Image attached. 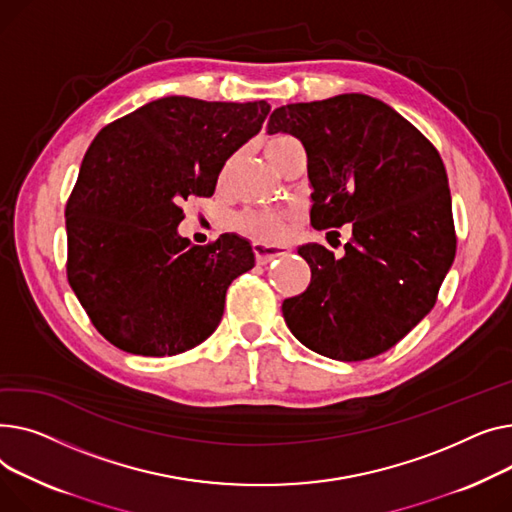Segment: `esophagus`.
Here are the masks:
<instances>
[{
  "label": "esophagus",
  "mask_w": 512,
  "mask_h": 512,
  "mask_svg": "<svg viewBox=\"0 0 512 512\" xmlns=\"http://www.w3.org/2000/svg\"><path fill=\"white\" fill-rule=\"evenodd\" d=\"M254 254H256V260H258L260 264H268L273 258L287 254V250H285L283 246H273V244L256 242V244H254Z\"/></svg>",
  "instance_id": "34e87169"
}]
</instances>
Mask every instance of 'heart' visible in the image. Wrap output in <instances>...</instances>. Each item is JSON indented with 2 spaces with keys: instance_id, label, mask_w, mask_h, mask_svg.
<instances>
[{
  "instance_id": "obj_1",
  "label": "heart",
  "mask_w": 512,
  "mask_h": 512,
  "mask_svg": "<svg viewBox=\"0 0 512 512\" xmlns=\"http://www.w3.org/2000/svg\"><path fill=\"white\" fill-rule=\"evenodd\" d=\"M287 140H291V138H287V136L273 138L268 144V150L281 146ZM229 169H231V163L225 167V175ZM235 227L242 233L260 237V239H279L285 233V221L273 213H244L235 219Z\"/></svg>"
}]
</instances>
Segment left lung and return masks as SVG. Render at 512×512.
I'll return each instance as SVG.
<instances>
[{
  "mask_svg": "<svg viewBox=\"0 0 512 512\" xmlns=\"http://www.w3.org/2000/svg\"><path fill=\"white\" fill-rule=\"evenodd\" d=\"M266 130L306 148L312 227L351 223L341 258L320 244L297 248L312 279L283 302L289 330L339 362L388 351L434 308L457 252L438 150L393 107L359 93L279 107Z\"/></svg>",
  "mask_w": 512,
  "mask_h": 512,
  "instance_id": "1",
  "label": "left lung"
}]
</instances>
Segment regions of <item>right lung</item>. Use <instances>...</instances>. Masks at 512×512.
I'll return each mask as SVG.
<instances>
[{
	"label": "right lung",
	"mask_w": 512,
	"mask_h": 512,
	"mask_svg": "<svg viewBox=\"0 0 512 512\" xmlns=\"http://www.w3.org/2000/svg\"><path fill=\"white\" fill-rule=\"evenodd\" d=\"M266 101L163 97L115 119L88 146L66 204L68 283L90 322L134 355L184 353L215 333L248 239L194 246L182 204L213 196L225 161L262 128Z\"/></svg>",
	"instance_id": "add662e5"
}]
</instances>
